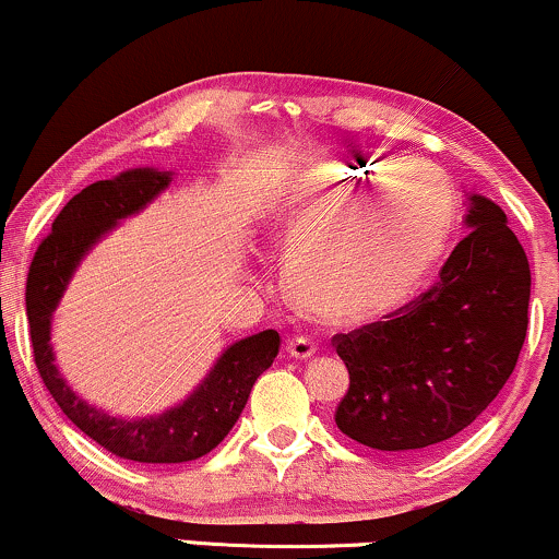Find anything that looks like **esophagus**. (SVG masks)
I'll return each mask as SVG.
<instances>
[{"instance_id": "1", "label": "esophagus", "mask_w": 559, "mask_h": 559, "mask_svg": "<svg viewBox=\"0 0 559 559\" xmlns=\"http://www.w3.org/2000/svg\"><path fill=\"white\" fill-rule=\"evenodd\" d=\"M316 349H318L316 338H310V336H294V338H288V344H286V352L294 357V360H307V357L316 355Z\"/></svg>"}]
</instances>
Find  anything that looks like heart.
Returning a JSON list of instances; mask_svg holds the SVG:
<instances>
[{"label": "heart", "mask_w": 559, "mask_h": 559, "mask_svg": "<svg viewBox=\"0 0 559 559\" xmlns=\"http://www.w3.org/2000/svg\"><path fill=\"white\" fill-rule=\"evenodd\" d=\"M454 213L452 183L433 165H312L278 228L294 297L316 318L338 323L381 316L431 271Z\"/></svg>", "instance_id": "b5f03b06"}]
</instances>
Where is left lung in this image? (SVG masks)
Segmentation results:
<instances>
[{"mask_svg":"<svg viewBox=\"0 0 559 559\" xmlns=\"http://www.w3.org/2000/svg\"><path fill=\"white\" fill-rule=\"evenodd\" d=\"M471 234L439 281L386 320L336 333L349 370L338 431L381 452L413 454L452 439L515 370L528 331L531 267L507 215L467 197Z\"/></svg>","mask_w":559,"mask_h":559,"instance_id":"8db88e82","label":"left lung"}]
</instances>
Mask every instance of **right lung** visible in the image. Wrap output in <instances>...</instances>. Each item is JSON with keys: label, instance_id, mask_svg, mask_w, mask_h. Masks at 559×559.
I'll return each instance as SVG.
<instances>
[{"label": "right lung", "instance_id": "obj_1", "mask_svg": "<svg viewBox=\"0 0 559 559\" xmlns=\"http://www.w3.org/2000/svg\"><path fill=\"white\" fill-rule=\"evenodd\" d=\"M173 173L136 168L115 176L112 181H96L75 194L55 217L52 234L38 243L25 284V316L31 325V346L44 386L83 433L115 457L133 463H189L202 457L226 439L239 420L254 381L271 368L278 355V331L267 329L230 344L215 368L176 407L155 418H112L105 409L83 402L55 365L52 316L66 294L68 281L83 254L107 230L128 215H136L168 189Z\"/></svg>", "mask_w": 559, "mask_h": 559}]
</instances>
